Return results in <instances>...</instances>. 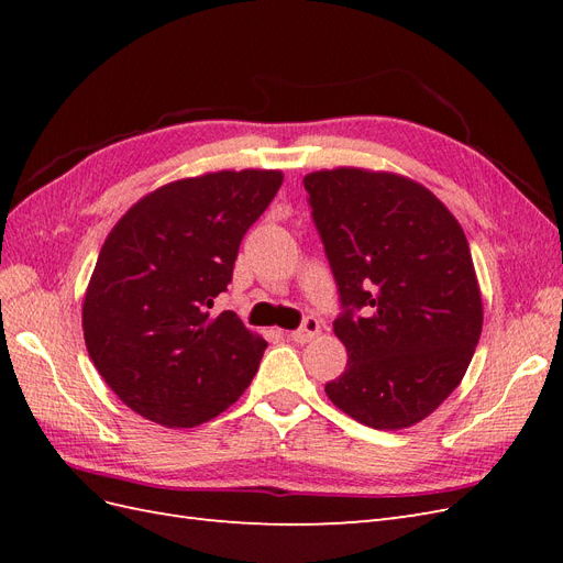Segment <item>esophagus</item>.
Returning a JSON list of instances; mask_svg holds the SVG:
<instances>
[{
    "instance_id": "1",
    "label": "esophagus",
    "mask_w": 563,
    "mask_h": 563,
    "mask_svg": "<svg viewBox=\"0 0 563 563\" xmlns=\"http://www.w3.org/2000/svg\"><path fill=\"white\" fill-rule=\"evenodd\" d=\"M319 319L317 317H305L302 319V327L300 329H296V331H291V340L294 343H310V340L319 333Z\"/></svg>"
}]
</instances>
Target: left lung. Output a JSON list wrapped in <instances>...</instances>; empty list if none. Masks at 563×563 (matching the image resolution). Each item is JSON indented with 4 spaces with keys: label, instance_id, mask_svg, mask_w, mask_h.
I'll return each mask as SVG.
<instances>
[{
    "label": "left lung",
    "instance_id": "obj_1",
    "mask_svg": "<svg viewBox=\"0 0 563 563\" xmlns=\"http://www.w3.org/2000/svg\"><path fill=\"white\" fill-rule=\"evenodd\" d=\"M302 183L343 310L333 331L347 368L327 395L366 428H411L460 385L479 343L467 236L428 187L397 174L333 168Z\"/></svg>",
    "mask_w": 563,
    "mask_h": 563
}]
</instances>
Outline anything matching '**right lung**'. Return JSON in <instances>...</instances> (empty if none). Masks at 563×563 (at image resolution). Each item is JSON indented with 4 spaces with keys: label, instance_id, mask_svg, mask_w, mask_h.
<instances>
[{
    "label": "right lung",
    "instance_id": "1",
    "mask_svg": "<svg viewBox=\"0 0 563 563\" xmlns=\"http://www.w3.org/2000/svg\"><path fill=\"white\" fill-rule=\"evenodd\" d=\"M282 180L246 168L168 183L108 234L81 327L91 362L131 411L195 428L244 395L267 343L232 310L213 314V302Z\"/></svg>",
    "mask_w": 563,
    "mask_h": 563
}]
</instances>
